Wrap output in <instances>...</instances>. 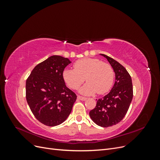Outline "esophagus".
Here are the masks:
<instances>
[{
	"mask_svg": "<svg viewBox=\"0 0 160 160\" xmlns=\"http://www.w3.org/2000/svg\"><path fill=\"white\" fill-rule=\"evenodd\" d=\"M77 99H80V100H81V101H85L87 99V98H85V97H82V96H78L77 97Z\"/></svg>",
	"mask_w": 160,
	"mask_h": 160,
	"instance_id": "34e87169",
	"label": "esophagus"
}]
</instances>
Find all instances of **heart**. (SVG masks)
Masks as SVG:
<instances>
[{
  "label": "heart",
  "mask_w": 160,
  "mask_h": 160,
  "mask_svg": "<svg viewBox=\"0 0 160 160\" xmlns=\"http://www.w3.org/2000/svg\"><path fill=\"white\" fill-rule=\"evenodd\" d=\"M74 69L66 68L62 71V78L72 89H77L85 81H88L80 89V93L93 95L98 92L101 95L108 92L113 85L114 71L109 64L95 58H83L77 61Z\"/></svg>",
  "instance_id": "b5f03b06"
}]
</instances>
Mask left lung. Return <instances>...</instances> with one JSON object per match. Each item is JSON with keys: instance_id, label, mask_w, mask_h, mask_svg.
<instances>
[{"instance_id": "8db88e82", "label": "left lung", "mask_w": 160, "mask_h": 160, "mask_svg": "<svg viewBox=\"0 0 160 160\" xmlns=\"http://www.w3.org/2000/svg\"><path fill=\"white\" fill-rule=\"evenodd\" d=\"M115 72V81L109 93L97 100L95 108L90 111L93 122L108 128L119 123L126 115L133 99L132 81L129 72L119 62L104 54Z\"/></svg>"}]
</instances>
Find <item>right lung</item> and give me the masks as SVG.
<instances>
[{
	"label": "right lung",
	"mask_w": 160,
	"mask_h": 160,
	"mask_svg": "<svg viewBox=\"0 0 160 160\" xmlns=\"http://www.w3.org/2000/svg\"><path fill=\"white\" fill-rule=\"evenodd\" d=\"M70 63L67 58L52 55L38 64L27 79L28 105L36 119L47 126L64 122L77 99L62 78V71Z\"/></svg>",
	"instance_id": "right-lung-1"
}]
</instances>
